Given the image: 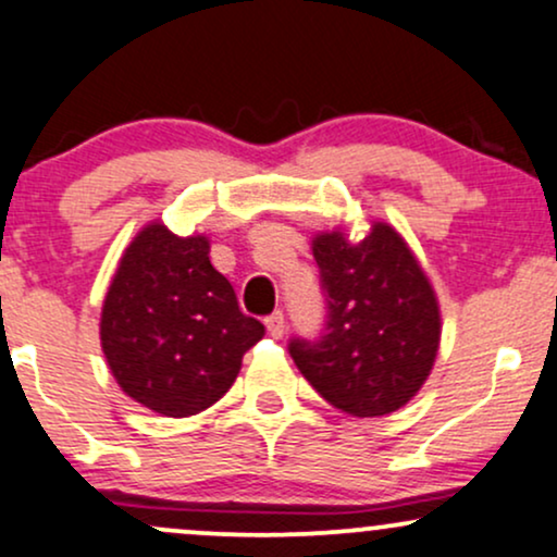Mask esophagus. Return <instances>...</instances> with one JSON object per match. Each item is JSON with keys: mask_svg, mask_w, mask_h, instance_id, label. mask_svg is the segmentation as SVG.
<instances>
[{"mask_svg": "<svg viewBox=\"0 0 557 557\" xmlns=\"http://www.w3.org/2000/svg\"><path fill=\"white\" fill-rule=\"evenodd\" d=\"M265 329H268V333H271V336H284V331H286V320H284V312L281 310H276L273 312V315H268L265 318Z\"/></svg>", "mask_w": 557, "mask_h": 557, "instance_id": "1", "label": "esophagus"}]
</instances>
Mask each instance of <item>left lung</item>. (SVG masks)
Here are the masks:
<instances>
[{
  "label": "left lung",
  "mask_w": 557,
  "mask_h": 557,
  "mask_svg": "<svg viewBox=\"0 0 557 557\" xmlns=\"http://www.w3.org/2000/svg\"><path fill=\"white\" fill-rule=\"evenodd\" d=\"M329 320L320 342L289 344L307 383L355 417L407 407L441 349V305L407 239L385 221L351 242L344 228L312 237Z\"/></svg>",
  "instance_id": "left-lung-1"
}]
</instances>
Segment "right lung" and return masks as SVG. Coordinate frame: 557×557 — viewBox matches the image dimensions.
<instances>
[{"label":"right lung","mask_w":557,"mask_h":557,"mask_svg":"<svg viewBox=\"0 0 557 557\" xmlns=\"http://www.w3.org/2000/svg\"><path fill=\"white\" fill-rule=\"evenodd\" d=\"M263 323L239 310L206 234L150 221L122 252L101 307V349L133 401L161 417L208 409L237 381Z\"/></svg>","instance_id":"add662e5"}]
</instances>
